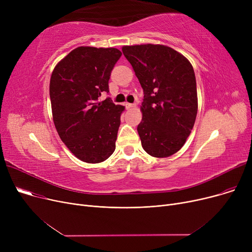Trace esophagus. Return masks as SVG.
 I'll use <instances>...</instances> for the list:
<instances>
[{
    "label": "esophagus",
    "mask_w": 252,
    "mask_h": 252,
    "mask_svg": "<svg viewBox=\"0 0 252 252\" xmlns=\"http://www.w3.org/2000/svg\"><path fill=\"white\" fill-rule=\"evenodd\" d=\"M125 105H126V109H130V108L135 107V104H131V103H126Z\"/></svg>",
    "instance_id": "obj_1"
}]
</instances>
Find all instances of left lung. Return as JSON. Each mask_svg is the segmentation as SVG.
I'll return each mask as SVG.
<instances>
[{"instance_id": "8db88e82", "label": "left lung", "mask_w": 252, "mask_h": 252, "mask_svg": "<svg viewBox=\"0 0 252 252\" xmlns=\"http://www.w3.org/2000/svg\"><path fill=\"white\" fill-rule=\"evenodd\" d=\"M144 91L138 134L153 157L177 153L190 136L198 109L193 66L181 53L164 45L124 46Z\"/></svg>"}]
</instances>
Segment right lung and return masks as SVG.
<instances>
[{"instance_id": "obj_1", "label": "right lung", "mask_w": 252, "mask_h": 252, "mask_svg": "<svg viewBox=\"0 0 252 252\" xmlns=\"http://www.w3.org/2000/svg\"><path fill=\"white\" fill-rule=\"evenodd\" d=\"M121 56L116 48L78 47L52 72L53 122L66 147L82 161L102 162L115 150L125 106L98 98L109 92L110 74Z\"/></svg>"}]
</instances>
